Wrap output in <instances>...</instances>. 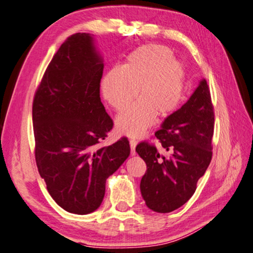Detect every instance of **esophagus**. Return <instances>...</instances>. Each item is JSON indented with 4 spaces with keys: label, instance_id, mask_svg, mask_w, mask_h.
<instances>
[{
    "label": "esophagus",
    "instance_id": "1",
    "mask_svg": "<svg viewBox=\"0 0 253 253\" xmlns=\"http://www.w3.org/2000/svg\"><path fill=\"white\" fill-rule=\"evenodd\" d=\"M130 144V151H131V155H135V147L137 145V142L135 141V139H130L129 141Z\"/></svg>",
    "mask_w": 253,
    "mask_h": 253
}]
</instances>
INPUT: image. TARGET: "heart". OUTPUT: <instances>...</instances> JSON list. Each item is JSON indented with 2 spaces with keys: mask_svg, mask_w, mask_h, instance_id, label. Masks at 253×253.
Here are the masks:
<instances>
[{
  "mask_svg": "<svg viewBox=\"0 0 253 253\" xmlns=\"http://www.w3.org/2000/svg\"><path fill=\"white\" fill-rule=\"evenodd\" d=\"M184 81L186 69L168 47L151 43L131 51L122 67L106 72L101 81L103 98L115 110L125 109L136 93L139 98L118 116L116 130L128 137L143 135L156 116L166 118L178 107Z\"/></svg>",
  "mask_w": 253,
  "mask_h": 253,
  "instance_id": "obj_1",
  "label": "heart"
}]
</instances>
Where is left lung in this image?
I'll return each instance as SVG.
<instances>
[{
    "mask_svg": "<svg viewBox=\"0 0 253 253\" xmlns=\"http://www.w3.org/2000/svg\"><path fill=\"white\" fill-rule=\"evenodd\" d=\"M213 134V105L206 80L202 79L189 100L168 116L155 133L169 156L160 155L146 142L136 146L147 167L139 187L150 210L170 213L191 198L211 163Z\"/></svg>",
    "mask_w": 253,
    "mask_h": 253,
    "instance_id": "obj_1",
    "label": "left lung"
}]
</instances>
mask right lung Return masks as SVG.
<instances>
[{
    "instance_id": "1",
    "label": "right lung",
    "mask_w": 253,
    "mask_h": 253,
    "mask_svg": "<svg viewBox=\"0 0 253 253\" xmlns=\"http://www.w3.org/2000/svg\"><path fill=\"white\" fill-rule=\"evenodd\" d=\"M102 56L94 36L72 35L48 65L36 92V163L56 204L69 213L98 210L106 180L130 154L127 138L97 148L112 123L100 99Z\"/></svg>"
}]
</instances>
